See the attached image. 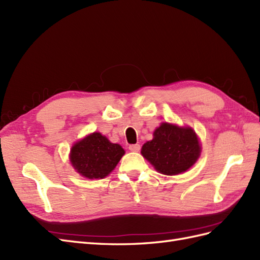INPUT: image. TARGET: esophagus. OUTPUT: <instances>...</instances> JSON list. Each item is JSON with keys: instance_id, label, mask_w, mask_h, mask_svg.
<instances>
[{"instance_id": "1", "label": "esophagus", "mask_w": 260, "mask_h": 260, "mask_svg": "<svg viewBox=\"0 0 260 260\" xmlns=\"http://www.w3.org/2000/svg\"><path fill=\"white\" fill-rule=\"evenodd\" d=\"M129 150L132 152H139L140 151V144H130Z\"/></svg>"}]
</instances>
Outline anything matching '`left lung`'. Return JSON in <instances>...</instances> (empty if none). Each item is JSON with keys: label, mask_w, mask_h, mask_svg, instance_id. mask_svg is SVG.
Masks as SVG:
<instances>
[{"label": "left lung", "mask_w": 260, "mask_h": 260, "mask_svg": "<svg viewBox=\"0 0 260 260\" xmlns=\"http://www.w3.org/2000/svg\"><path fill=\"white\" fill-rule=\"evenodd\" d=\"M141 153L160 173L176 175L185 172L199 159L201 145L191 128L162 123L154 131L153 139L143 144Z\"/></svg>", "instance_id": "1"}]
</instances>
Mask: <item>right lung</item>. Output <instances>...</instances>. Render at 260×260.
<instances>
[{"label":"right lung","mask_w":260,"mask_h":260,"mask_svg":"<svg viewBox=\"0 0 260 260\" xmlns=\"http://www.w3.org/2000/svg\"><path fill=\"white\" fill-rule=\"evenodd\" d=\"M123 154L121 145L111 143L99 132H94L74 145L71 162L85 178L103 179L116 168Z\"/></svg>","instance_id":"add662e5"}]
</instances>
